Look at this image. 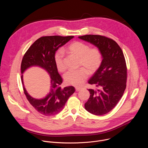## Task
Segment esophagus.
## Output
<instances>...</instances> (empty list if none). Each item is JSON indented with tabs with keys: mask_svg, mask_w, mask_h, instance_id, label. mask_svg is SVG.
<instances>
[{
	"mask_svg": "<svg viewBox=\"0 0 148 148\" xmlns=\"http://www.w3.org/2000/svg\"><path fill=\"white\" fill-rule=\"evenodd\" d=\"M81 90V88H80V87H75V90L77 91H80Z\"/></svg>",
	"mask_w": 148,
	"mask_h": 148,
	"instance_id": "esophagus-1",
	"label": "esophagus"
}]
</instances>
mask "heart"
<instances>
[{"mask_svg": "<svg viewBox=\"0 0 148 148\" xmlns=\"http://www.w3.org/2000/svg\"><path fill=\"white\" fill-rule=\"evenodd\" d=\"M66 51L78 58V66L83 69L70 70L64 75V80L69 85L79 87L87 78L88 73L92 74L100 67L102 56L98 48L90 49V46L81 41H74L68 46ZM56 66L60 72L64 71L66 66L64 53L61 50L57 51L54 55Z\"/></svg>", "mask_w": 148, "mask_h": 148, "instance_id": "b5f03b06", "label": "heart"}]
</instances>
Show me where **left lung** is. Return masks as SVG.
Here are the masks:
<instances>
[{
    "instance_id": "1",
    "label": "left lung",
    "mask_w": 148,
    "mask_h": 148,
    "mask_svg": "<svg viewBox=\"0 0 148 148\" xmlns=\"http://www.w3.org/2000/svg\"><path fill=\"white\" fill-rule=\"evenodd\" d=\"M78 38L96 46L102 56L100 67L88 81L98 89H88L90 96L84 106L92 114H106L116 106L126 88L127 69L123 53L116 42L107 37L89 34Z\"/></svg>"
}]
</instances>
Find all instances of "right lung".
<instances>
[{"mask_svg":"<svg viewBox=\"0 0 148 148\" xmlns=\"http://www.w3.org/2000/svg\"><path fill=\"white\" fill-rule=\"evenodd\" d=\"M74 38V36H45L37 39L29 47L23 56L21 64V73L32 67H38L46 70L50 77V87L47 95L41 99L34 98L26 91L23 75L22 81L26 98L34 109L45 116H53L62 111L69 98L75 92L73 86L61 88L62 82L54 61L56 51Z\"/></svg>","mask_w":148,"mask_h":148,"instance_id":"obj_1","label":"right lung"}]
</instances>
